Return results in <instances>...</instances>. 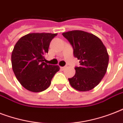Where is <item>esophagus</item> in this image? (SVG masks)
<instances>
[{"label":"esophagus","mask_w":123,"mask_h":123,"mask_svg":"<svg viewBox=\"0 0 123 123\" xmlns=\"http://www.w3.org/2000/svg\"><path fill=\"white\" fill-rule=\"evenodd\" d=\"M64 69H65V66H63V67H61V69H62V70H64Z\"/></svg>","instance_id":"esophagus-1"}]
</instances>
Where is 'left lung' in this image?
I'll use <instances>...</instances> for the list:
<instances>
[{"instance_id": "left-lung-1", "label": "left lung", "mask_w": 123, "mask_h": 123, "mask_svg": "<svg viewBox=\"0 0 123 123\" xmlns=\"http://www.w3.org/2000/svg\"><path fill=\"white\" fill-rule=\"evenodd\" d=\"M73 48V54L80 60L75 67V75L68 79L72 87L79 91H88L97 86L107 72L109 57L99 37L83 31L62 33Z\"/></svg>"}]
</instances>
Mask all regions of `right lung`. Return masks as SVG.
<instances>
[{
	"label": "right lung",
	"mask_w": 123,
	"mask_h": 123,
	"mask_svg": "<svg viewBox=\"0 0 123 123\" xmlns=\"http://www.w3.org/2000/svg\"><path fill=\"white\" fill-rule=\"evenodd\" d=\"M57 34L30 33L20 38L11 54L12 68L16 79L26 89L39 92L50 86L58 65L44 62L50 41Z\"/></svg>",
	"instance_id": "1"
}]
</instances>
